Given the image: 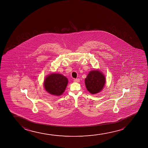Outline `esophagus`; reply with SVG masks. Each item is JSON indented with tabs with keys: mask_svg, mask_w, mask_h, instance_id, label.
I'll return each instance as SVG.
<instances>
[{
	"mask_svg": "<svg viewBox=\"0 0 148 148\" xmlns=\"http://www.w3.org/2000/svg\"><path fill=\"white\" fill-rule=\"evenodd\" d=\"M79 81H80V79L79 78L74 79V82H79Z\"/></svg>",
	"mask_w": 148,
	"mask_h": 148,
	"instance_id": "34e87169",
	"label": "esophagus"
}]
</instances>
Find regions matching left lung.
<instances>
[{"instance_id": "1", "label": "left lung", "mask_w": 148, "mask_h": 148, "mask_svg": "<svg viewBox=\"0 0 148 148\" xmlns=\"http://www.w3.org/2000/svg\"><path fill=\"white\" fill-rule=\"evenodd\" d=\"M105 82V76L99 70L90 71L85 79L86 87L91 94L99 92L103 88Z\"/></svg>"}]
</instances>
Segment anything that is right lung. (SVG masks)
Instances as JSON below:
<instances>
[{"label":"right lung","mask_w":148,"mask_h":148,"mask_svg":"<svg viewBox=\"0 0 148 148\" xmlns=\"http://www.w3.org/2000/svg\"><path fill=\"white\" fill-rule=\"evenodd\" d=\"M68 83V80L64 76L53 73L45 78L44 87L45 90L51 95L59 96L64 92Z\"/></svg>","instance_id":"obj_1"}]
</instances>
